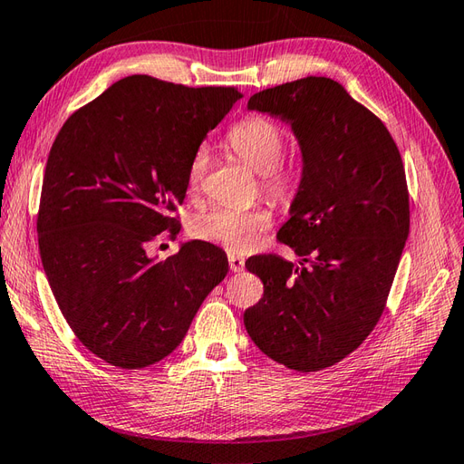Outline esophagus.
<instances>
[{"instance_id": "1", "label": "esophagus", "mask_w": 464, "mask_h": 464, "mask_svg": "<svg viewBox=\"0 0 464 464\" xmlns=\"http://www.w3.org/2000/svg\"><path fill=\"white\" fill-rule=\"evenodd\" d=\"M229 268L233 273H241L245 268V258L237 256V255H229Z\"/></svg>"}]
</instances>
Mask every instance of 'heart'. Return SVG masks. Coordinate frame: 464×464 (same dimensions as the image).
Returning a JSON list of instances; mask_svg holds the SVG:
<instances>
[{"instance_id": "obj_1", "label": "heart", "mask_w": 464, "mask_h": 464, "mask_svg": "<svg viewBox=\"0 0 464 464\" xmlns=\"http://www.w3.org/2000/svg\"><path fill=\"white\" fill-rule=\"evenodd\" d=\"M283 130L263 116L245 118L229 132V144L258 176H265V189L278 201H290L298 189V174L293 168H281ZM209 152L199 148L189 164V186L196 188L206 174ZM271 225V213L263 208H213L193 219V235L199 239L227 246L229 251H246L256 233Z\"/></svg>"}]
</instances>
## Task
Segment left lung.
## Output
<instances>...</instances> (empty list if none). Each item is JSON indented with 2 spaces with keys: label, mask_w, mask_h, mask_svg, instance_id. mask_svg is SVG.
I'll return each instance as SVG.
<instances>
[{
  "label": "left lung",
  "mask_w": 464,
  "mask_h": 464,
  "mask_svg": "<svg viewBox=\"0 0 464 464\" xmlns=\"http://www.w3.org/2000/svg\"><path fill=\"white\" fill-rule=\"evenodd\" d=\"M246 109L290 126L303 169L276 255L245 266L263 281L245 328L268 358L318 372L346 358L378 324L409 235L405 169L378 116L326 77L253 94Z\"/></svg>",
  "instance_id": "1"
}]
</instances>
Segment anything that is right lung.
<instances>
[{
  "mask_svg": "<svg viewBox=\"0 0 464 464\" xmlns=\"http://www.w3.org/2000/svg\"><path fill=\"white\" fill-rule=\"evenodd\" d=\"M231 86H189L132 74L63 124L43 178L37 235L64 320L94 355L140 370L174 352L227 255L188 241L148 255L186 198L189 164L231 106Z\"/></svg>",
  "mask_w": 464,
  "mask_h": 464,
  "instance_id": "right-lung-1",
  "label": "right lung"
}]
</instances>
